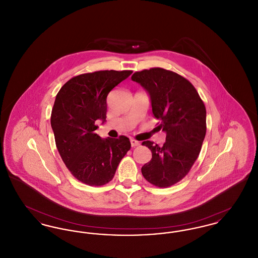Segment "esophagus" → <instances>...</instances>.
I'll list each match as a JSON object with an SVG mask.
<instances>
[{"mask_svg": "<svg viewBox=\"0 0 258 258\" xmlns=\"http://www.w3.org/2000/svg\"><path fill=\"white\" fill-rule=\"evenodd\" d=\"M131 144H132V147H137L140 145V143L135 139H131Z\"/></svg>", "mask_w": 258, "mask_h": 258, "instance_id": "esophagus-1", "label": "esophagus"}]
</instances>
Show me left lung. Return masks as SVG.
I'll list each match as a JSON object with an SVG mask.
<instances>
[{"instance_id": "obj_1", "label": "left lung", "mask_w": 258, "mask_h": 258, "mask_svg": "<svg viewBox=\"0 0 258 258\" xmlns=\"http://www.w3.org/2000/svg\"><path fill=\"white\" fill-rule=\"evenodd\" d=\"M132 80L149 94L152 110L166 134L162 147L144 141L152 160L141 172L149 183L167 187L180 182L196 162L206 135V108L197 89L183 76L161 68L136 72Z\"/></svg>"}]
</instances>
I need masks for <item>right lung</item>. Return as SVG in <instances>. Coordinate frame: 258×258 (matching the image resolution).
I'll use <instances>...</instances> for the list:
<instances>
[{
    "label": "right lung",
    "instance_id": "add662e5",
    "mask_svg": "<svg viewBox=\"0 0 258 258\" xmlns=\"http://www.w3.org/2000/svg\"><path fill=\"white\" fill-rule=\"evenodd\" d=\"M132 71H99L74 76L61 87L51 113V126L61 160L74 177L89 185L113 179L131 149L130 139L101 138L97 120L106 119V98Z\"/></svg>",
    "mask_w": 258,
    "mask_h": 258
}]
</instances>
